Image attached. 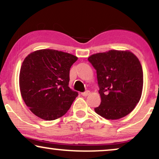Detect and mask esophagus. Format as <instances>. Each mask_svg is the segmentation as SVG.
<instances>
[{
  "mask_svg": "<svg viewBox=\"0 0 159 159\" xmlns=\"http://www.w3.org/2000/svg\"><path fill=\"white\" fill-rule=\"evenodd\" d=\"M89 94H90V92L89 91V90H87V91H86V92H82V93H81L82 96H84V97H86V96L89 95Z\"/></svg>",
  "mask_w": 159,
  "mask_h": 159,
  "instance_id": "obj_1",
  "label": "esophagus"
}]
</instances>
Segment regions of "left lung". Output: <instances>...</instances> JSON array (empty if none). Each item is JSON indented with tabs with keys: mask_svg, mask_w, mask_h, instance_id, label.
I'll use <instances>...</instances> for the list:
<instances>
[{
	"mask_svg": "<svg viewBox=\"0 0 159 159\" xmlns=\"http://www.w3.org/2000/svg\"><path fill=\"white\" fill-rule=\"evenodd\" d=\"M97 72L101 103L94 111L106 120H119L130 114L142 96L143 71L130 51L111 50L88 58Z\"/></svg>",
	"mask_w": 159,
	"mask_h": 159,
	"instance_id": "left-lung-1",
	"label": "left lung"
}]
</instances>
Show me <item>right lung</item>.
Returning <instances> with one entry per match:
<instances>
[{
  "mask_svg": "<svg viewBox=\"0 0 159 159\" xmlns=\"http://www.w3.org/2000/svg\"><path fill=\"white\" fill-rule=\"evenodd\" d=\"M77 56L53 49L32 52L24 59L19 76L21 96L34 114L54 120L67 113L78 96L68 86L70 69Z\"/></svg>",
  "mask_w": 159,
  "mask_h": 159,
  "instance_id": "1",
  "label": "right lung"
}]
</instances>
